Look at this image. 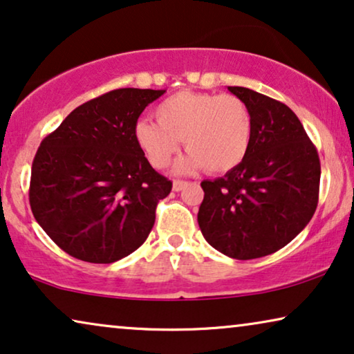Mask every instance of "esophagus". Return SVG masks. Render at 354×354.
I'll return each instance as SVG.
<instances>
[{
	"label": "esophagus",
	"instance_id": "obj_1",
	"mask_svg": "<svg viewBox=\"0 0 354 354\" xmlns=\"http://www.w3.org/2000/svg\"><path fill=\"white\" fill-rule=\"evenodd\" d=\"M187 185H188V183L183 182V180H174L172 188H174V192H182Z\"/></svg>",
	"mask_w": 354,
	"mask_h": 354
}]
</instances>
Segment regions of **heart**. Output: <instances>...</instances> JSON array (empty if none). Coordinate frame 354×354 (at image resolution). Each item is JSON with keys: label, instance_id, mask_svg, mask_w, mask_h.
<instances>
[{"label": "heart", "instance_id": "heart-1", "mask_svg": "<svg viewBox=\"0 0 354 354\" xmlns=\"http://www.w3.org/2000/svg\"><path fill=\"white\" fill-rule=\"evenodd\" d=\"M156 118L140 119L133 135L158 169L172 161L182 138L188 151L174 166L177 174L201 167L211 174L229 172L250 149L253 120L248 106L235 95L178 91L159 103Z\"/></svg>", "mask_w": 354, "mask_h": 354}]
</instances>
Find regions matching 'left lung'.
<instances>
[{"mask_svg":"<svg viewBox=\"0 0 354 354\" xmlns=\"http://www.w3.org/2000/svg\"><path fill=\"white\" fill-rule=\"evenodd\" d=\"M253 120L243 161L224 177L203 180L201 234L234 259H256L288 245L317 207L321 162L287 104L245 86H229Z\"/></svg>","mask_w":354,"mask_h":354,"instance_id":"obj_1","label":"left lung"}]
</instances>
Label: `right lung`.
Segmentation results:
<instances>
[{"label": "right lung", "mask_w": 354, "mask_h": 354, "mask_svg": "<svg viewBox=\"0 0 354 354\" xmlns=\"http://www.w3.org/2000/svg\"><path fill=\"white\" fill-rule=\"evenodd\" d=\"M164 91H109L75 108L41 142L28 200L38 224L67 254L111 264L148 239L172 182L151 167L133 129Z\"/></svg>", "instance_id": "add662e5"}]
</instances>
